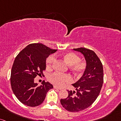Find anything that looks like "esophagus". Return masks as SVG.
<instances>
[{"instance_id": "1", "label": "esophagus", "mask_w": 121, "mask_h": 121, "mask_svg": "<svg viewBox=\"0 0 121 121\" xmlns=\"http://www.w3.org/2000/svg\"><path fill=\"white\" fill-rule=\"evenodd\" d=\"M53 87H54V88L57 89V90H61V88H58V87H56V86H53Z\"/></svg>"}]
</instances>
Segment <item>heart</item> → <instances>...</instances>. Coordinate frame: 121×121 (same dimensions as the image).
Wrapping results in <instances>:
<instances>
[{"mask_svg":"<svg viewBox=\"0 0 121 121\" xmlns=\"http://www.w3.org/2000/svg\"><path fill=\"white\" fill-rule=\"evenodd\" d=\"M62 59L69 65V68L76 75L80 76L87 68L86 61L80 60V57L73 52H68L61 56ZM55 61L53 56L48 57L46 60V68L48 69L52 68L53 64ZM48 80L51 83L57 87H62L64 85L71 83L72 80V77L68 74H60L55 72L48 76Z\"/></svg>","mask_w":121,"mask_h":121,"instance_id":"b5f03b06","label":"heart"}]
</instances>
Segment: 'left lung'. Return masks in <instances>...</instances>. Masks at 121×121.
Masks as SVG:
<instances>
[{"mask_svg": "<svg viewBox=\"0 0 121 121\" xmlns=\"http://www.w3.org/2000/svg\"><path fill=\"white\" fill-rule=\"evenodd\" d=\"M73 50L84 55L87 68L82 78L72 84L76 92L68 90V97L61 99L60 102L67 111L79 112L92 105L99 96L103 83V69L102 62L93 50L85 48Z\"/></svg>", "mask_w": 121, "mask_h": 121, "instance_id": "8db88e82", "label": "left lung"}]
</instances>
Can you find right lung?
Here are the masks:
<instances>
[{
  "label": "right lung",
  "mask_w": 121,
  "mask_h": 121,
  "mask_svg": "<svg viewBox=\"0 0 121 121\" xmlns=\"http://www.w3.org/2000/svg\"><path fill=\"white\" fill-rule=\"evenodd\" d=\"M57 51L39 43L29 44L17 56L11 73V88L17 99L30 107L39 106L44 100L46 93L53 88L49 82L41 86L34 83L37 75H43L46 58Z\"/></svg>",
  "instance_id": "add662e5"
}]
</instances>
